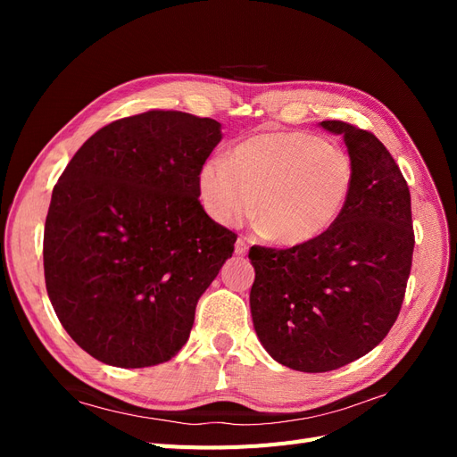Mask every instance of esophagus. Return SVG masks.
Returning a JSON list of instances; mask_svg holds the SVG:
<instances>
[{
  "instance_id": "obj_1",
  "label": "esophagus",
  "mask_w": 457,
  "mask_h": 457,
  "mask_svg": "<svg viewBox=\"0 0 457 457\" xmlns=\"http://www.w3.org/2000/svg\"><path fill=\"white\" fill-rule=\"evenodd\" d=\"M247 250H250V244H247L244 238H238L237 244H234V253H237L238 257H244L247 253Z\"/></svg>"
}]
</instances>
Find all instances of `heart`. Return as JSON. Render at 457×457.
<instances>
[{"instance_id": "1", "label": "heart", "mask_w": 457, "mask_h": 457, "mask_svg": "<svg viewBox=\"0 0 457 457\" xmlns=\"http://www.w3.org/2000/svg\"><path fill=\"white\" fill-rule=\"evenodd\" d=\"M354 163L347 150L303 131H265L210 160L198 173L204 210L219 225L252 213L265 237L301 245L322 237L347 207Z\"/></svg>"}]
</instances>
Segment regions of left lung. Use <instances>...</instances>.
<instances>
[{
	"instance_id": "obj_1",
	"label": "left lung",
	"mask_w": 457,
	"mask_h": 457,
	"mask_svg": "<svg viewBox=\"0 0 457 457\" xmlns=\"http://www.w3.org/2000/svg\"><path fill=\"white\" fill-rule=\"evenodd\" d=\"M354 187L336 225L312 242L250 250L255 334L276 362L297 371L337 370L389 334L411 269L413 227L406 179L376 135L339 120Z\"/></svg>"
}]
</instances>
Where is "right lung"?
Segmentation results:
<instances>
[{
    "label": "right lung",
    "mask_w": 457,
    "mask_h": 457,
    "mask_svg": "<svg viewBox=\"0 0 457 457\" xmlns=\"http://www.w3.org/2000/svg\"><path fill=\"white\" fill-rule=\"evenodd\" d=\"M220 139L212 118L148 110L91 135L54 185L47 295L96 361L156 366L187 343L198 299L237 242L198 200V173Z\"/></svg>",
    "instance_id": "1"
}]
</instances>
